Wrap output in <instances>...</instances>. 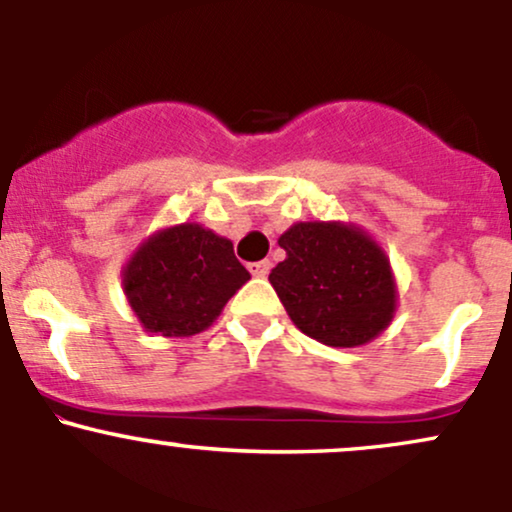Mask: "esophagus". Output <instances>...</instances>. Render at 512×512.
<instances>
[{
	"label": "esophagus",
	"instance_id": "1",
	"mask_svg": "<svg viewBox=\"0 0 512 512\" xmlns=\"http://www.w3.org/2000/svg\"><path fill=\"white\" fill-rule=\"evenodd\" d=\"M250 274L257 276V279H262V276L269 274V269H272V264H269V260H260V262H250L248 264Z\"/></svg>",
	"mask_w": 512,
	"mask_h": 512
}]
</instances>
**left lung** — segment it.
I'll return each mask as SVG.
<instances>
[{
  "label": "left lung",
  "mask_w": 512,
  "mask_h": 512,
  "mask_svg": "<svg viewBox=\"0 0 512 512\" xmlns=\"http://www.w3.org/2000/svg\"><path fill=\"white\" fill-rule=\"evenodd\" d=\"M279 245L286 260L269 274L303 334L327 346H361L395 313V281L383 250L344 223H296Z\"/></svg>",
  "instance_id": "left-lung-1"
}]
</instances>
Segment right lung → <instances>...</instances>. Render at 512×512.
<instances>
[{
    "instance_id": "obj_1",
    "label": "right lung",
    "mask_w": 512,
    "mask_h": 512,
    "mask_svg": "<svg viewBox=\"0 0 512 512\" xmlns=\"http://www.w3.org/2000/svg\"><path fill=\"white\" fill-rule=\"evenodd\" d=\"M248 279L231 240L182 223L137 250L125 269V293L146 330L187 337L207 330Z\"/></svg>"
}]
</instances>
